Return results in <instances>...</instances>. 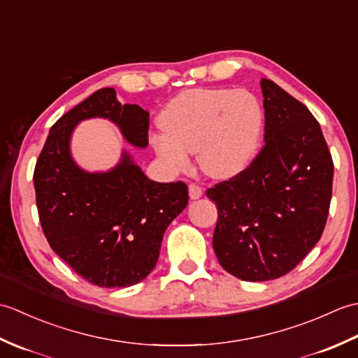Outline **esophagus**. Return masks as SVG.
Here are the masks:
<instances>
[{
  "instance_id": "obj_1",
  "label": "esophagus",
  "mask_w": 358,
  "mask_h": 358,
  "mask_svg": "<svg viewBox=\"0 0 358 358\" xmlns=\"http://www.w3.org/2000/svg\"><path fill=\"white\" fill-rule=\"evenodd\" d=\"M201 195H203V189L199 185H196V183L189 185V196H191L192 200L200 199Z\"/></svg>"
}]
</instances>
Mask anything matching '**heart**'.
<instances>
[{
    "label": "heart",
    "mask_w": 358,
    "mask_h": 358,
    "mask_svg": "<svg viewBox=\"0 0 358 358\" xmlns=\"http://www.w3.org/2000/svg\"><path fill=\"white\" fill-rule=\"evenodd\" d=\"M163 132L150 135L167 171L189 167L187 152H196L201 171L212 178L243 172L260 148L264 110L248 90L199 87L181 92L159 113Z\"/></svg>",
    "instance_id": "obj_1"
}]
</instances>
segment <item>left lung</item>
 I'll return each mask as SVG.
<instances>
[{
	"label": "left lung",
	"mask_w": 358,
	"mask_h": 358,
	"mask_svg": "<svg viewBox=\"0 0 358 358\" xmlns=\"http://www.w3.org/2000/svg\"><path fill=\"white\" fill-rule=\"evenodd\" d=\"M264 144L245 171L209 187L217 204L215 255L234 277L268 281L291 272L320 240L334 163L305 104L263 78Z\"/></svg>",
	"instance_id": "left-lung-1"
}]
</instances>
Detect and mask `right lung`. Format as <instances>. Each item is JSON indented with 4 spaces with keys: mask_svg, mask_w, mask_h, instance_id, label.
Returning <instances> with one entry per match:
<instances>
[{
    "mask_svg": "<svg viewBox=\"0 0 358 358\" xmlns=\"http://www.w3.org/2000/svg\"><path fill=\"white\" fill-rule=\"evenodd\" d=\"M90 117L112 120L135 146L149 141L146 110L120 104L110 87L96 90L50 127L34 171L38 217L53 252L78 275L101 287L132 286L155 268L164 231L187 204V186L149 180L127 154L110 172L81 171L69 138Z\"/></svg>",
    "mask_w": 358,
    "mask_h": 358,
    "instance_id": "add662e5",
    "label": "right lung"
}]
</instances>
